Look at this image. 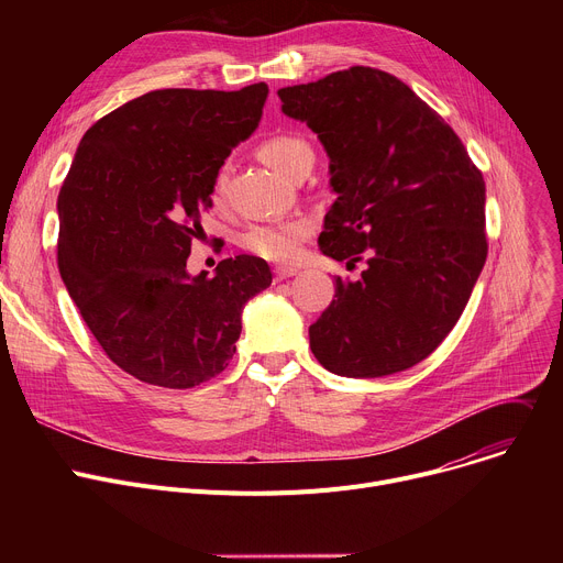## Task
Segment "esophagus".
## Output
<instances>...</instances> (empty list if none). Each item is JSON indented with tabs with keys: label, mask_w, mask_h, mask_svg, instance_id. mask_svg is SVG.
<instances>
[{
	"label": "esophagus",
	"mask_w": 563,
	"mask_h": 563,
	"mask_svg": "<svg viewBox=\"0 0 563 563\" xmlns=\"http://www.w3.org/2000/svg\"><path fill=\"white\" fill-rule=\"evenodd\" d=\"M297 274H299L297 266H276V269H274V278L276 280H285V278H291V276H297Z\"/></svg>",
	"instance_id": "esophagus-1"
}]
</instances>
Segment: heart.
Returning a JSON list of instances; mask_svg holds the SVG:
<instances>
[{"mask_svg":"<svg viewBox=\"0 0 563 563\" xmlns=\"http://www.w3.org/2000/svg\"><path fill=\"white\" fill-rule=\"evenodd\" d=\"M260 157L269 164L276 173L289 175L294 168H297L301 162L312 157V147L291 134H276L272 139H266L260 145ZM228 185V166H223L217 175L214 183V196L221 198ZM312 225L306 219H289L280 223H262L253 225L246 236L244 244L249 251L255 255L272 260V262H291L297 260L301 253V244L306 236L310 234Z\"/></svg>","mask_w":563,"mask_h":563,"instance_id":"obj_1","label":"heart"}]
</instances>
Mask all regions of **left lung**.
<instances>
[{
    "instance_id": "left-lung-1",
    "label": "left lung",
    "mask_w": 563,
    "mask_h": 563,
    "mask_svg": "<svg viewBox=\"0 0 563 563\" xmlns=\"http://www.w3.org/2000/svg\"><path fill=\"white\" fill-rule=\"evenodd\" d=\"M329 155L319 249L358 280L310 327L314 358L338 376L376 378L424 361L450 335L488 253L486 185L465 145L397 77L353 66L278 91Z\"/></svg>"
}]
</instances>
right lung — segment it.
Returning <instances> with one entry per match:
<instances>
[{"mask_svg":"<svg viewBox=\"0 0 563 563\" xmlns=\"http://www.w3.org/2000/svg\"><path fill=\"white\" fill-rule=\"evenodd\" d=\"M264 81L240 91L164 88L84 134L56 200L58 272L107 356L128 374L185 390L223 372L244 306L272 285L262 257L191 276V240L219 168L260 125Z\"/></svg>","mask_w":563,"mask_h":563,"instance_id":"add662e5","label":"right lung"}]
</instances>
